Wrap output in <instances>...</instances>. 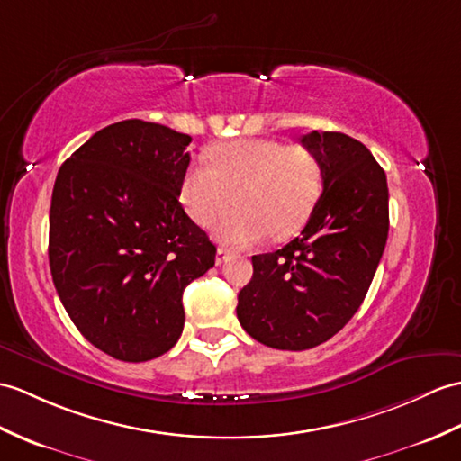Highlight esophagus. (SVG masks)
Masks as SVG:
<instances>
[{"instance_id":"1","label":"esophagus","mask_w":461,"mask_h":461,"mask_svg":"<svg viewBox=\"0 0 461 461\" xmlns=\"http://www.w3.org/2000/svg\"><path fill=\"white\" fill-rule=\"evenodd\" d=\"M230 257V251L226 248H218L216 251V265H221Z\"/></svg>"}]
</instances>
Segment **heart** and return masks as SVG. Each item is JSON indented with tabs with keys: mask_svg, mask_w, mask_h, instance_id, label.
<instances>
[{
	"mask_svg": "<svg viewBox=\"0 0 461 461\" xmlns=\"http://www.w3.org/2000/svg\"><path fill=\"white\" fill-rule=\"evenodd\" d=\"M210 165H192L180 186L182 206L198 226H212L231 204L216 235L221 243L245 248L303 228L322 192V165L306 145L276 139H238L213 147Z\"/></svg>",
	"mask_w": 461,
	"mask_h": 461,
	"instance_id": "heart-1",
	"label": "heart"
}]
</instances>
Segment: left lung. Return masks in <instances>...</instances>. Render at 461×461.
Wrapping results in <instances>:
<instances>
[{
  "label": "left lung",
  "instance_id": "left-lung-1",
  "mask_svg": "<svg viewBox=\"0 0 461 461\" xmlns=\"http://www.w3.org/2000/svg\"><path fill=\"white\" fill-rule=\"evenodd\" d=\"M324 192L304 230L275 253L253 255L238 296L248 334L275 349L324 344L357 312L389 235L387 176L369 149L346 133L312 131Z\"/></svg>",
  "mask_w": 461,
  "mask_h": 461
}]
</instances>
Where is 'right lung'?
<instances>
[{
    "instance_id": "1",
    "label": "right lung",
    "mask_w": 461,
    "mask_h": 461,
    "mask_svg": "<svg viewBox=\"0 0 461 461\" xmlns=\"http://www.w3.org/2000/svg\"><path fill=\"white\" fill-rule=\"evenodd\" d=\"M190 141L167 125L112 123L64 160L52 188V283L80 334L120 361L176 344L182 293L216 261L178 202Z\"/></svg>"
}]
</instances>
